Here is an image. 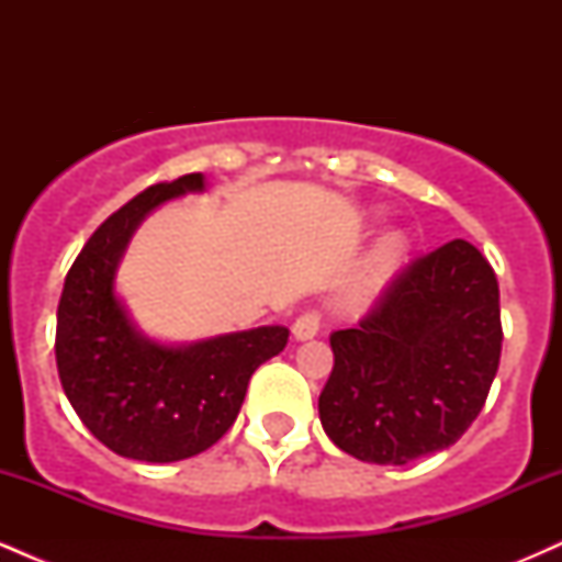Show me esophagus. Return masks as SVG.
<instances>
[{
    "label": "esophagus",
    "mask_w": 562,
    "mask_h": 562,
    "mask_svg": "<svg viewBox=\"0 0 562 562\" xmlns=\"http://www.w3.org/2000/svg\"><path fill=\"white\" fill-rule=\"evenodd\" d=\"M319 325H322V314L319 312H303L299 319L293 322V338L295 340H308L314 338V335L319 333Z\"/></svg>",
    "instance_id": "34e87169"
}]
</instances>
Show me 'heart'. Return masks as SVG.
<instances>
[{
	"instance_id": "1",
	"label": "heart",
	"mask_w": 562,
	"mask_h": 562,
	"mask_svg": "<svg viewBox=\"0 0 562 562\" xmlns=\"http://www.w3.org/2000/svg\"><path fill=\"white\" fill-rule=\"evenodd\" d=\"M404 250H406V245H404L402 235H385L383 240L375 245V250H372L370 261H367L364 282H370V285L383 282L385 277H389L393 269L402 263Z\"/></svg>"
}]
</instances>
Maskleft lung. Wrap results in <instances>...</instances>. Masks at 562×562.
Listing matches in <instances>:
<instances>
[{
    "label": "left lung",
    "instance_id": "left-lung-1",
    "mask_svg": "<svg viewBox=\"0 0 562 562\" xmlns=\"http://www.w3.org/2000/svg\"><path fill=\"white\" fill-rule=\"evenodd\" d=\"M330 346L319 420L335 447L375 465L451 447L479 417L499 367L492 263L468 240L417 256Z\"/></svg>",
    "mask_w": 562,
    "mask_h": 562
}]
</instances>
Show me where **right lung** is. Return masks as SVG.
<instances>
[{"label": "right lung", "mask_w": 562, "mask_h": 562, "mask_svg": "<svg viewBox=\"0 0 562 562\" xmlns=\"http://www.w3.org/2000/svg\"><path fill=\"white\" fill-rule=\"evenodd\" d=\"M200 190L203 173H184L121 205L76 256L57 303L63 391L97 441L128 460L177 462L214 447L237 420L256 367L288 344V327L274 325L171 348L128 322L113 293L128 237L164 200Z\"/></svg>", "instance_id": "1"}]
</instances>
